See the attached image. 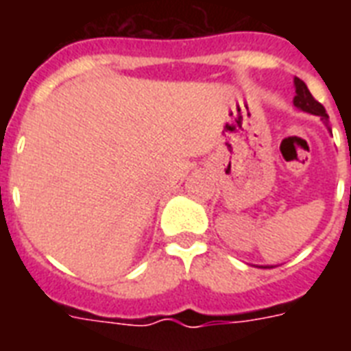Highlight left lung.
<instances>
[{
	"mask_svg": "<svg viewBox=\"0 0 351 351\" xmlns=\"http://www.w3.org/2000/svg\"><path fill=\"white\" fill-rule=\"evenodd\" d=\"M295 93H297L293 98L295 106L299 107V109H302V111L321 117V120H324L328 123L326 109L322 107V104H319V101L311 96V93L308 90V87H306V84L302 82V80L295 78Z\"/></svg>",
	"mask_w": 351,
	"mask_h": 351,
	"instance_id": "obj_1",
	"label": "left lung"
}]
</instances>
